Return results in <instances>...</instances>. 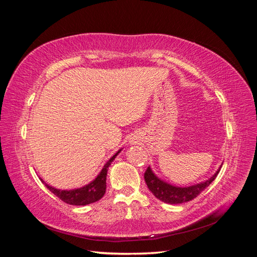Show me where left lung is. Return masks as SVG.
Here are the masks:
<instances>
[{"instance_id": "left-lung-1", "label": "left lung", "mask_w": 257, "mask_h": 257, "mask_svg": "<svg viewBox=\"0 0 257 257\" xmlns=\"http://www.w3.org/2000/svg\"><path fill=\"white\" fill-rule=\"evenodd\" d=\"M220 169L221 167L217 169V172L211 178L208 179L205 182L180 188V186H175L163 181L162 179L157 177V175L152 172V169L149 166L145 173V181L148 185V189L152 192L153 195L158 199L170 205L182 204L197 197L201 192L208 188L210 183L216 178L217 174L220 173Z\"/></svg>"}]
</instances>
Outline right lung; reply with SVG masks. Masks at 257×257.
Instances as JSON below:
<instances>
[{
    "label": "right lung",
    "mask_w": 257,
    "mask_h": 257,
    "mask_svg": "<svg viewBox=\"0 0 257 257\" xmlns=\"http://www.w3.org/2000/svg\"><path fill=\"white\" fill-rule=\"evenodd\" d=\"M122 149H120L118 152H116L113 157H111L106 164L104 165L103 169L100 170V173L97 175V177L90 182L89 184L82 186V188L79 189H75V190H58L53 186L48 185L47 183H45V181L41 178V181H43L47 189L53 193L54 195L58 196L61 200H63L64 203L69 204V205H74V206H85L92 203H95V201L99 200L104 196V194L106 192V177H107V172L108 168H109L110 164L115 159L116 155L120 153Z\"/></svg>",
    "instance_id": "right-lung-1"
}]
</instances>
